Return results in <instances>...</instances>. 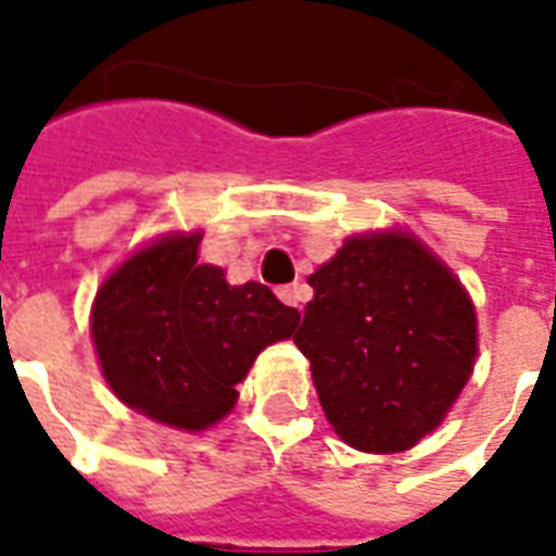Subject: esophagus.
I'll list each match as a JSON object with an SVG mask.
<instances>
[{
    "instance_id": "obj_1",
    "label": "esophagus",
    "mask_w": 556,
    "mask_h": 556,
    "mask_svg": "<svg viewBox=\"0 0 556 556\" xmlns=\"http://www.w3.org/2000/svg\"><path fill=\"white\" fill-rule=\"evenodd\" d=\"M277 294H279V301L286 303V306H298V309H303V303L309 301V291H306V286H301V282L279 286Z\"/></svg>"
}]
</instances>
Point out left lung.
Returning a JSON list of instances; mask_svg holds the SVG:
<instances>
[{
    "label": "left lung",
    "mask_w": 556,
    "mask_h": 556,
    "mask_svg": "<svg viewBox=\"0 0 556 556\" xmlns=\"http://www.w3.org/2000/svg\"><path fill=\"white\" fill-rule=\"evenodd\" d=\"M309 286L294 345L313 363L330 426L363 453L414 446L473 369L477 313L462 282L393 231L345 241Z\"/></svg>",
    "instance_id": "8db88e82"
}]
</instances>
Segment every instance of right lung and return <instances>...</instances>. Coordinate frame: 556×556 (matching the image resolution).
I'll return each mask as SVG.
<instances>
[{
  "label": "right lung",
  "instance_id": "obj_1",
  "mask_svg": "<svg viewBox=\"0 0 556 556\" xmlns=\"http://www.w3.org/2000/svg\"><path fill=\"white\" fill-rule=\"evenodd\" d=\"M202 235H175L130 255L91 309V337L113 393L172 429H207L231 410L258 351L301 321L262 282L229 286L199 265Z\"/></svg>",
  "mask_w": 556,
  "mask_h": 556
}]
</instances>
